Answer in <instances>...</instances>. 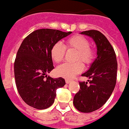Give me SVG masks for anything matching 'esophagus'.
<instances>
[{
  "label": "esophagus",
  "instance_id": "34e87169",
  "mask_svg": "<svg viewBox=\"0 0 129 129\" xmlns=\"http://www.w3.org/2000/svg\"><path fill=\"white\" fill-rule=\"evenodd\" d=\"M65 82H66L67 84H69V83L72 82V80H71V79H65Z\"/></svg>",
  "mask_w": 129,
  "mask_h": 129
}]
</instances>
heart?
I'll list each match as a JSON object with an SVG mask.
<instances>
[{"mask_svg":"<svg viewBox=\"0 0 129 129\" xmlns=\"http://www.w3.org/2000/svg\"><path fill=\"white\" fill-rule=\"evenodd\" d=\"M75 50L77 51L75 61L73 63H64L56 70L58 76L65 78L71 79L76 75L79 74L83 71V64L79 61H82L85 64H90L95 59L96 51L93 48L90 47L89 41L81 35L73 36L66 41V46L64 47L61 43H55L50 49V57L55 63L61 62L65 56L66 49Z\"/></svg>","mask_w":129,"mask_h":129,"instance_id":"heart-1","label":"heart"}]
</instances>
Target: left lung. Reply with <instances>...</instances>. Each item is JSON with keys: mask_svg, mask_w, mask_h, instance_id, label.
I'll return each instance as SVG.
<instances>
[{"mask_svg": "<svg viewBox=\"0 0 129 129\" xmlns=\"http://www.w3.org/2000/svg\"><path fill=\"white\" fill-rule=\"evenodd\" d=\"M81 34L92 38L97 48V57L87 72L82 74L88 77L89 84L79 82L80 90L73 98L75 108L83 113L93 112L107 102L117 82V61L114 48L105 36L98 30H88Z\"/></svg>", "mask_w": 129, "mask_h": 129, "instance_id": "obj_1", "label": "left lung"}]
</instances>
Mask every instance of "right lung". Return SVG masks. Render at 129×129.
<instances>
[{"label":"right lung","instance_id":"add662e5","mask_svg":"<svg viewBox=\"0 0 129 129\" xmlns=\"http://www.w3.org/2000/svg\"><path fill=\"white\" fill-rule=\"evenodd\" d=\"M71 34L58 29H40L27 36L21 43L14 63L15 84L22 100L36 109L53 105L56 89L65 85L63 78L53 79L47 73L53 68L52 46Z\"/></svg>","mask_w":129,"mask_h":129}]
</instances>
